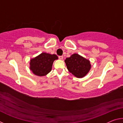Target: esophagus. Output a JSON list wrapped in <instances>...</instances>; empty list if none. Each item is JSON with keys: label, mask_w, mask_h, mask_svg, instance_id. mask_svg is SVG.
I'll return each instance as SVG.
<instances>
[{"label": "esophagus", "mask_w": 123, "mask_h": 123, "mask_svg": "<svg viewBox=\"0 0 123 123\" xmlns=\"http://www.w3.org/2000/svg\"><path fill=\"white\" fill-rule=\"evenodd\" d=\"M59 59H60V60H63V57L62 56H59Z\"/></svg>", "instance_id": "esophagus-1"}]
</instances>
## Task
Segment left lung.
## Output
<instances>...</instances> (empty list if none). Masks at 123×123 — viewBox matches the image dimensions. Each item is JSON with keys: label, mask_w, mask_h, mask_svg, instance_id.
Returning <instances> with one entry per match:
<instances>
[{"label": "left lung", "mask_w": 123, "mask_h": 123, "mask_svg": "<svg viewBox=\"0 0 123 123\" xmlns=\"http://www.w3.org/2000/svg\"><path fill=\"white\" fill-rule=\"evenodd\" d=\"M70 73L78 78H84L91 68L90 61L78 54H74L64 60Z\"/></svg>", "instance_id": "1"}]
</instances>
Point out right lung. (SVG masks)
Wrapping results in <instances>:
<instances>
[{
	"label": "right lung",
	"instance_id": "1",
	"mask_svg": "<svg viewBox=\"0 0 123 123\" xmlns=\"http://www.w3.org/2000/svg\"><path fill=\"white\" fill-rule=\"evenodd\" d=\"M57 59L55 54L42 53L30 60V69L36 75L45 76L50 72L54 61Z\"/></svg>",
	"mask_w": 123,
	"mask_h": 123
}]
</instances>
